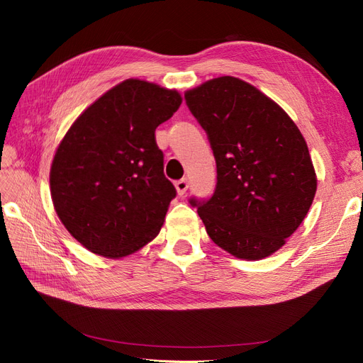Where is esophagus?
<instances>
[{
  "mask_svg": "<svg viewBox=\"0 0 363 363\" xmlns=\"http://www.w3.org/2000/svg\"><path fill=\"white\" fill-rule=\"evenodd\" d=\"M189 188V183L186 179H182V180H177L175 182V189H177V194L182 196L186 194V191H188Z\"/></svg>",
  "mask_w": 363,
  "mask_h": 363,
  "instance_id": "34e87169",
  "label": "esophagus"
}]
</instances>
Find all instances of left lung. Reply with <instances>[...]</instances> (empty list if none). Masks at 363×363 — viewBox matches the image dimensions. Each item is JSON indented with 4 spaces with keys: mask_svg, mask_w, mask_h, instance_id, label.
<instances>
[{
    "mask_svg": "<svg viewBox=\"0 0 363 363\" xmlns=\"http://www.w3.org/2000/svg\"><path fill=\"white\" fill-rule=\"evenodd\" d=\"M216 160V188L199 207L213 242L260 260L300 227L316 192L306 140L289 115L252 84L218 77L184 94Z\"/></svg>",
    "mask_w": 363,
    "mask_h": 363,
    "instance_id": "left-lung-1",
    "label": "left lung"
}]
</instances>
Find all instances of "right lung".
Returning <instances> with one entry per match:
<instances>
[{"label":"right lung","instance_id":"obj_1","mask_svg":"<svg viewBox=\"0 0 363 363\" xmlns=\"http://www.w3.org/2000/svg\"><path fill=\"white\" fill-rule=\"evenodd\" d=\"M180 104L175 89L128 79L87 107L60 140L51 199L84 248L119 259L159 235L175 188L163 174L155 131Z\"/></svg>","mask_w":363,"mask_h":363}]
</instances>
